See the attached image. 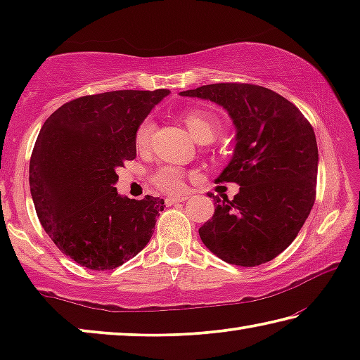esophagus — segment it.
<instances>
[{
  "instance_id": "34e87169",
  "label": "esophagus",
  "mask_w": 360,
  "mask_h": 360,
  "mask_svg": "<svg viewBox=\"0 0 360 360\" xmlns=\"http://www.w3.org/2000/svg\"><path fill=\"white\" fill-rule=\"evenodd\" d=\"M186 200H187V197H168L165 200V203H167V206H173V205H178V203L186 202Z\"/></svg>"
}]
</instances>
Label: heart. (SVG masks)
<instances>
[{
	"instance_id": "b5f03b06",
	"label": "heart",
	"mask_w": 360,
	"mask_h": 360,
	"mask_svg": "<svg viewBox=\"0 0 360 360\" xmlns=\"http://www.w3.org/2000/svg\"><path fill=\"white\" fill-rule=\"evenodd\" d=\"M182 120L191 130L192 136L197 139L198 143L202 141H212L216 138L219 129H221V120H219L214 112L206 111L202 108L187 109L182 112ZM155 130V122L152 117H146L141 124L138 125L135 131V144L138 149H146L150 143L152 135ZM154 184L160 188V191L167 193H179L184 191V179H182V173L179 168L165 165L160 167L152 176Z\"/></svg>"
}]
</instances>
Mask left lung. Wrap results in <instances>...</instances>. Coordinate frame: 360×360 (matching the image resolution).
<instances>
[{
  "instance_id": "obj_1",
  "label": "left lung",
  "mask_w": 360,
  "mask_h": 360,
  "mask_svg": "<svg viewBox=\"0 0 360 360\" xmlns=\"http://www.w3.org/2000/svg\"><path fill=\"white\" fill-rule=\"evenodd\" d=\"M179 95L216 103L235 125L233 155L216 182H236L240 192L233 200L212 197L214 216L200 227V238L227 264L270 262L295 240L314 205L313 127L295 105L260 85L210 84Z\"/></svg>"
}]
</instances>
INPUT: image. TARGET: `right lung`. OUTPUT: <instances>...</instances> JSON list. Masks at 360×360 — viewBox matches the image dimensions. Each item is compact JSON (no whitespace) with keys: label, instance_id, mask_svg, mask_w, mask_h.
<instances>
[{"label":"right lung","instance_id":"add662e5","mask_svg":"<svg viewBox=\"0 0 360 360\" xmlns=\"http://www.w3.org/2000/svg\"><path fill=\"white\" fill-rule=\"evenodd\" d=\"M169 90H115L65 103L49 117L30 160V191L46 233L89 270H112L154 233L163 200H131L115 169L136 157L135 131Z\"/></svg>","mask_w":360,"mask_h":360}]
</instances>
